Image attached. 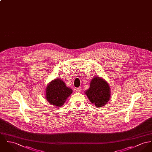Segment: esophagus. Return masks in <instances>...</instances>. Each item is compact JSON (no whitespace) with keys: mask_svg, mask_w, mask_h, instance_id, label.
Returning a JSON list of instances; mask_svg holds the SVG:
<instances>
[{"mask_svg":"<svg viewBox=\"0 0 152 152\" xmlns=\"http://www.w3.org/2000/svg\"><path fill=\"white\" fill-rule=\"evenodd\" d=\"M81 91V88H78L76 89V92H80Z\"/></svg>","mask_w":152,"mask_h":152,"instance_id":"34e87169","label":"esophagus"}]
</instances>
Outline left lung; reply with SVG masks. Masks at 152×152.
Listing matches in <instances>:
<instances>
[{"label": "left lung", "mask_w": 152, "mask_h": 152, "mask_svg": "<svg viewBox=\"0 0 152 152\" xmlns=\"http://www.w3.org/2000/svg\"><path fill=\"white\" fill-rule=\"evenodd\" d=\"M85 94L91 103L97 107H100L106 104L110 99V87L106 81L96 77L92 80L90 88L86 91Z\"/></svg>", "instance_id": "1"}]
</instances>
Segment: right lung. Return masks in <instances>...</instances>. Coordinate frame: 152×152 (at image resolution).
<instances>
[{"label":"right lung","mask_w":152,"mask_h":152,"mask_svg":"<svg viewBox=\"0 0 152 152\" xmlns=\"http://www.w3.org/2000/svg\"><path fill=\"white\" fill-rule=\"evenodd\" d=\"M46 98L52 104L58 107L63 106L72 90L66 86L65 83L60 79L52 81L47 86Z\"/></svg>","instance_id":"1"}]
</instances>
